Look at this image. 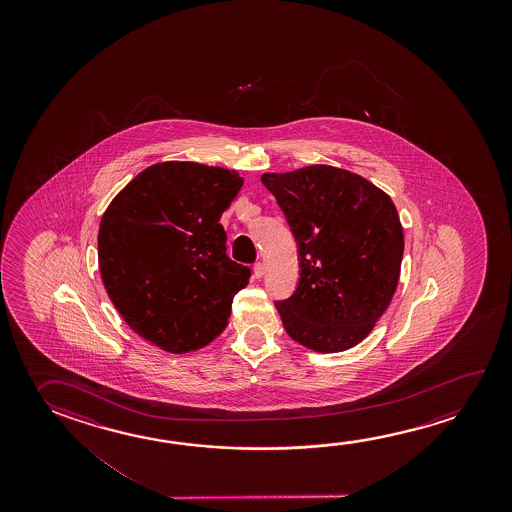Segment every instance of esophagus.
Wrapping results in <instances>:
<instances>
[{
	"instance_id": "34e87169",
	"label": "esophagus",
	"mask_w": 512,
	"mask_h": 512,
	"mask_svg": "<svg viewBox=\"0 0 512 512\" xmlns=\"http://www.w3.org/2000/svg\"><path fill=\"white\" fill-rule=\"evenodd\" d=\"M253 277L262 278L264 277V264L262 262H257L255 266H253Z\"/></svg>"
}]
</instances>
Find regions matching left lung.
Wrapping results in <instances>:
<instances>
[{"label": "left lung", "mask_w": 512, "mask_h": 512, "mask_svg": "<svg viewBox=\"0 0 512 512\" xmlns=\"http://www.w3.org/2000/svg\"><path fill=\"white\" fill-rule=\"evenodd\" d=\"M300 255V282L277 302L291 339L319 353L361 343L393 300L403 228L389 194L348 169L264 173Z\"/></svg>", "instance_id": "8db88e82"}]
</instances>
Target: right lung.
Listing matches in <instances>:
<instances>
[{
	"mask_svg": "<svg viewBox=\"0 0 512 512\" xmlns=\"http://www.w3.org/2000/svg\"><path fill=\"white\" fill-rule=\"evenodd\" d=\"M241 187L235 169L168 160L130 180L101 216L98 262L110 302L164 352L212 343L248 285L252 271L228 257L219 223Z\"/></svg>",
	"mask_w": 512,
	"mask_h": 512,
	"instance_id": "1",
	"label": "right lung"
}]
</instances>
